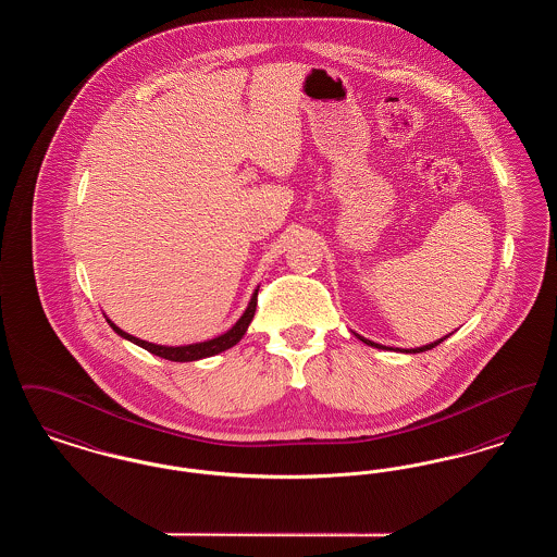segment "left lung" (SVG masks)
Masks as SVG:
<instances>
[{"mask_svg": "<svg viewBox=\"0 0 557 557\" xmlns=\"http://www.w3.org/2000/svg\"><path fill=\"white\" fill-rule=\"evenodd\" d=\"M361 343H366V345L375 346V348H384L382 345H375V343H371V341H368V338H363V336H359V334H355ZM447 338V336H445ZM445 338H438L436 343H430V345L425 346H418V348H405V352H424V350H430V348H434V346L441 345Z\"/></svg>", "mask_w": 557, "mask_h": 557, "instance_id": "1", "label": "left lung"}]
</instances>
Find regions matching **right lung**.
<instances>
[{"instance_id":"obj_1","label":"right lung","mask_w":557,"mask_h":557,"mask_svg":"<svg viewBox=\"0 0 557 557\" xmlns=\"http://www.w3.org/2000/svg\"><path fill=\"white\" fill-rule=\"evenodd\" d=\"M255 311H257V290L252 294V298H250V302H248L244 315L236 321V325H234L232 330H227L225 334H221V336H216V338H212V341H207V343H196V345L186 346L152 345V343L139 341V338H135L132 334L123 332V330H121L119 325H114L110 319H107V321L108 325H110L121 338L129 341L133 345L141 346V348H146L148 352H152V355H157V357H162V359L182 361V363H184V361H198V359H205V357L219 355V352H223V350L238 345L239 341H242V336L246 334L250 321L255 318Z\"/></svg>"}]
</instances>
